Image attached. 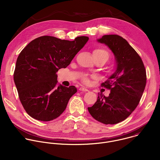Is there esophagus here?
<instances>
[{
	"mask_svg": "<svg viewBox=\"0 0 160 160\" xmlns=\"http://www.w3.org/2000/svg\"><path fill=\"white\" fill-rule=\"evenodd\" d=\"M79 90L80 91H85V92H87V91H88V90L85 87H80L79 88Z\"/></svg>",
	"mask_w": 160,
	"mask_h": 160,
	"instance_id": "1",
	"label": "esophagus"
}]
</instances>
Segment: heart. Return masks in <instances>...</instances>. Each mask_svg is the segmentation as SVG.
I'll use <instances>...</instances> for the list:
<instances>
[{"instance_id": "1", "label": "heart", "mask_w": 160, "mask_h": 160, "mask_svg": "<svg viewBox=\"0 0 160 160\" xmlns=\"http://www.w3.org/2000/svg\"><path fill=\"white\" fill-rule=\"evenodd\" d=\"M93 56L94 58H102L104 59H106V61H108L109 58V53L106 50L102 49V48H97L94 50L93 51ZM83 81L85 83H88V80L86 77H84L83 78Z\"/></svg>"}]
</instances>
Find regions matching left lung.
<instances>
[{"instance_id":"1","label":"left lung","mask_w":160,"mask_h":160,"mask_svg":"<svg viewBox=\"0 0 160 160\" xmlns=\"http://www.w3.org/2000/svg\"><path fill=\"white\" fill-rule=\"evenodd\" d=\"M97 40L115 55L116 68L101 84L111 90L109 96L98 94L97 101L88 111L97 121L114 125L125 120L139 104L146 84V72L141 57L123 37L106 35Z\"/></svg>"}]
</instances>
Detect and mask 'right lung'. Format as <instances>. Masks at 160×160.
<instances>
[{
	"instance_id": "right-lung-1",
	"label": "right lung",
	"mask_w": 160,
	"mask_h": 160,
	"mask_svg": "<svg viewBox=\"0 0 160 160\" xmlns=\"http://www.w3.org/2000/svg\"><path fill=\"white\" fill-rule=\"evenodd\" d=\"M88 40L73 41L42 36L30 42L18 57L14 80L19 100L28 115L40 121L59 117L77 90L58 85L57 72L66 68Z\"/></svg>"
}]
</instances>
